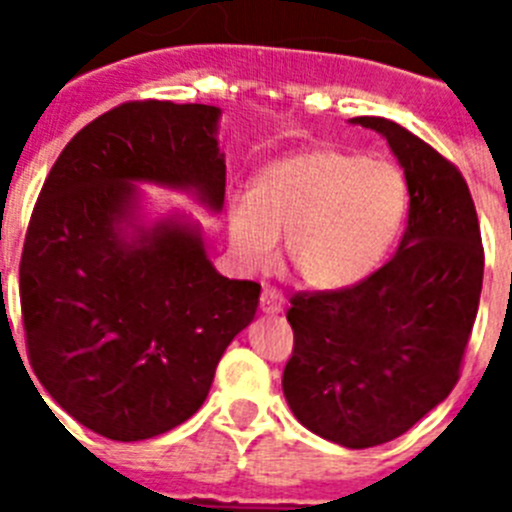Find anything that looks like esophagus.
<instances>
[{"instance_id":"obj_1","label":"esophagus","mask_w":512,"mask_h":512,"mask_svg":"<svg viewBox=\"0 0 512 512\" xmlns=\"http://www.w3.org/2000/svg\"><path fill=\"white\" fill-rule=\"evenodd\" d=\"M261 310H264L266 315H277V312H282L284 310L282 292L274 287H266L264 292H261Z\"/></svg>"}]
</instances>
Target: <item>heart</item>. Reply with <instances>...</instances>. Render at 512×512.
<instances>
[{"instance_id": "b5f03b06", "label": "heart", "mask_w": 512, "mask_h": 512, "mask_svg": "<svg viewBox=\"0 0 512 512\" xmlns=\"http://www.w3.org/2000/svg\"><path fill=\"white\" fill-rule=\"evenodd\" d=\"M408 210L395 164L341 148H305L266 166L230 205V241L248 266L269 264L279 233L312 289L361 282L390 251Z\"/></svg>"}]
</instances>
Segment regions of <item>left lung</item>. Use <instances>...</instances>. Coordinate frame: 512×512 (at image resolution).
<instances>
[{
  "mask_svg": "<svg viewBox=\"0 0 512 512\" xmlns=\"http://www.w3.org/2000/svg\"><path fill=\"white\" fill-rule=\"evenodd\" d=\"M354 122L382 133L405 169L408 228L366 279L289 300L295 348L282 390L307 431L369 449L410 431L459 382L485 251L472 194L449 158L392 120Z\"/></svg>",
  "mask_w": 512,
  "mask_h": 512,
  "instance_id": "8db88e82",
  "label": "left lung"
}]
</instances>
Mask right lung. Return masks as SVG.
<instances>
[{"label":"right lung","instance_id":"1","mask_svg":"<svg viewBox=\"0 0 512 512\" xmlns=\"http://www.w3.org/2000/svg\"><path fill=\"white\" fill-rule=\"evenodd\" d=\"M220 110L125 102L81 128L35 202L20 261L30 366L48 395L112 441L161 436L202 408L261 284L217 274L200 225L140 223L138 187L225 202Z\"/></svg>","mask_w":512,"mask_h":512}]
</instances>
